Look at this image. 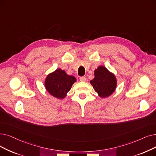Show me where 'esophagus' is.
<instances>
[{
    "instance_id": "34e87169",
    "label": "esophagus",
    "mask_w": 156,
    "mask_h": 156,
    "mask_svg": "<svg viewBox=\"0 0 156 156\" xmlns=\"http://www.w3.org/2000/svg\"><path fill=\"white\" fill-rule=\"evenodd\" d=\"M80 82H85V81L87 80V78L85 76H82L80 78Z\"/></svg>"
}]
</instances>
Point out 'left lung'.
Wrapping results in <instances>:
<instances>
[{
  "label": "left lung",
  "instance_id": "8db88e82",
  "mask_svg": "<svg viewBox=\"0 0 156 156\" xmlns=\"http://www.w3.org/2000/svg\"><path fill=\"white\" fill-rule=\"evenodd\" d=\"M90 83L99 96L103 98L110 96L117 87L115 76L103 66H99L94 71V78Z\"/></svg>",
  "mask_w": 156,
  "mask_h": 156
}]
</instances>
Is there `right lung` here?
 Returning <instances> with one entry per match:
<instances>
[{"mask_svg": "<svg viewBox=\"0 0 156 156\" xmlns=\"http://www.w3.org/2000/svg\"><path fill=\"white\" fill-rule=\"evenodd\" d=\"M76 82L73 76L67 74L65 71L57 69L49 74L45 79L44 85L46 90L53 97L64 99L72 85Z\"/></svg>", "mask_w": 156, "mask_h": 156, "instance_id": "obj_1", "label": "right lung"}]
</instances>
